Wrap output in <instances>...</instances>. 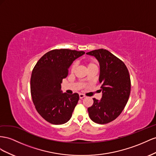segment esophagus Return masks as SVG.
Masks as SVG:
<instances>
[{"label":"esophagus","instance_id":"esophagus-1","mask_svg":"<svg viewBox=\"0 0 156 156\" xmlns=\"http://www.w3.org/2000/svg\"><path fill=\"white\" fill-rule=\"evenodd\" d=\"M85 96L84 95V94H79V98H81V99H83V98H85Z\"/></svg>","mask_w":156,"mask_h":156}]
</instances>
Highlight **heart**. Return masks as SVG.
<instances>
[{"label": "heart", "mask_w": 156, "mask_h": 156, "mask_svg": "<svg viewBox=\"0 0 156 156\" xmlns=\"http://www.w3.org/2000/svg\"><path fill=\"white\" fill-rule=\"evenodd\" d=\"M96 66V64H94V62H88V64H87L88 68V67H90V66ZM75 68H76V63H75V62H73V64H71V67H70V71H71V72H73V71H75Z\"/></svg>", "instance_id": "1"}]
</instances>
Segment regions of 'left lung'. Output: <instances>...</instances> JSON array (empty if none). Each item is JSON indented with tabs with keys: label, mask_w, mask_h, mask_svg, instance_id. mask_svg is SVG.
I'll list each match as a JSON object with an SVG mask.
<instances>
[{
	"label": "left lung",
	"mask_w": 156,
	"mask_h": 156,
	"mask_svg": "<svg viewBox=\"0 0 156 156\" xmlns=\"http://www.w3.org/2000/svg\"><path fill=\"white\" fill-rule=\"evenodd\" d=\"M94 56L100 64L99 82L102 92L100 100L93 98L88 108L92 121L106 124L118 117L127 104L130 92V79L127 66L120 59L106 49L87 53Z\"/></svg>",
	"instance_id": "obj_1"
}]
</instances>
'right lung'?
Here are the masks:
<instances>
[{
	"label": "right lung",
	"mask_w": 156,
	"mask_h": 156,
	"mask_svg": "<svg viewBox=\"0 0 156 156\" xmlns=\"http://www.w3.org/2000/svg\"><path fill=\"white\" fill-rule=\"evenodd\" d=\"M84 54V51L69 49L50 50L39 59L33 69L30 82L33 102L37 112L50 123H66L72 115L79 96L63 93L61 83L68 76L73 62Z\"/></svg>",
	"instance_id": "right-lung-1"
}]
</instances>
